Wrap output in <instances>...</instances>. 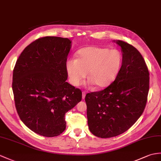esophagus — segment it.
Wrapping results in <instances>:
<instances>
[{
    "instance_id": "1",
    "label": "esophagus",
    "mask_w": 161,
    "mask_h": 161,
    "mask_svg": "<svg viewBox=\"0 0 161 161\" xmlns=\"http://www.w3.org/2000/svg\"><path fill=\"white\" fill-rule=\"evenodd\" d=\"M85 95H86V93H85V92H82V98H83V100L85 99Z\"/></svg>"
}]
</instances>
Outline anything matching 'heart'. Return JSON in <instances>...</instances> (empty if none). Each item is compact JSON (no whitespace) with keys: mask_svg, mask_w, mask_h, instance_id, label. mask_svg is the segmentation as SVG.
<instances>
[{"mask_svg":"<svg viewBox=\"0 0 161 161\" xmlns=\"http://www.w3.org/2000/svg\"><path fill=\"white\" fill-rule=\"evenodd\" d=\"M121 64L122 56L119 50L88 46L78 50L77 59L66 61L65 66L73 85H80L88 71L89 83L94 84L97 88H104L115 79Z\"/></svg>","mask_w":161,"mask_h":161,"instance_id":"obj_1","label":"heart"}]
</instances>
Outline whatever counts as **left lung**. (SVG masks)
<instances>
[{
	"label": "left lung",
	"instance_id": "1",
	"mask_svg": "<svg viewBox=\"0 0 161 161\" xmlns=\"http://www.w3.org/2000/svg\"><path fill=\"white\" fill-rule=\"evenodd\" d=\"M122 52V64L114 82L100 92L87 93L90 132L110 138L128 130L142 115L150 87V74L141 53L128 43L114 41Z\"/></svg>",
	"mask_w": 161,
	"mask_h": 161
}]
</instances>
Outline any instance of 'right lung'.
Listing matches in <instances>:
<instances>
[{
    "label": "right lung",
    "instance_id": "obj_1",
    "mask_svg": "<svg viewBox=\"0 0 161 161\" xmlns=\"http://www.w3.org/2000/svg\"><path fill=\"white\" fill-rule=\"evenodd\" d=\"M72 41L44 37L27 46L14 69L12 89L22 121L44 136L65 130V115L81 101L82 92L65 80V61Z\"/></svg>",
    "mask_w": 161,
    "mask_h": 161
}]
</instances>
